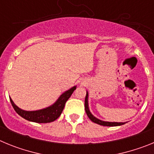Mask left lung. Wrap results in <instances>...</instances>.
<instances>
[{"label":"left lung","mask_w":154,"mask_h":154,"mask_svg":"<svg viewBox=\"0 0 154 154\" xmlns=\"http://www.w3.org/2000/svg\"><path fill=\"white\" fill-rule=\"evenodd\" d=\"M88 92H86V96H85V112H86L87 116L90 119V120H92L93 123H97L99 125H101V126H121V125H123L124 123H116V122H105V121L100 120V119H97L92 115V113L89 111V104H88Z\"/></svg>","instance_id":"left-lung-1"}]
</instances>
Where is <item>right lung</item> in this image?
Masks as SVG:
<instances>
[{
    "mask_svg": "<svg viewBox=\"0 0 154 154\" xmlns=\"http://www.w3.org/2000/svg\"><path fill=\"white\" fill-rule=\"evenodd\" d=\"M75 89L76 86H74L72 88H71L69 90L66 91L63 94H62L60 97L58 99V100L51 106L47 107V108L43 109L36 110V111H25V110H23L21 109L18 108L14 103V102L12 101V99L11 98L10 101L16 112L24 119L38 123H51V122L55 121V119H57L60 116L61 113L62 112V110L65 107V103L70 98L71 95L73 93Z\"/></svg>",
    "mask_w": 154,
    "mask_h": 154,
    "instance_id": "obj_1",
    "label": "right lung"
}]
</instances>
